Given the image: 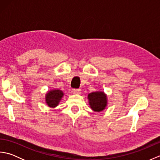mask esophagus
I'll use <instances>...</instances> for the list:
<instances>
[{
	"label": "esophagus",
	"instance_id": "esophagus-1",
	"mask_svg": "<svg viewBox=\"0 0 160 160\" xmlns=\"http://www.w3.org/2000/svg\"><path fill=\"white\" fill-rule=\"evenodd\" d=\"M80 89H73L72 90V92L73 93H80Z\"/></svg>",
	"mask_w": 160,
	"mask_h": 160
}]
</instances>
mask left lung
Listing matches in <instances>:
<instances>
[{"label":"left lung","mask_w":160,"mask_h":160,"mask_svg":"<svg viewBox=\"0 0 160 160\" xmlns=\"http://www.w3.org/2000/svg\"><path fill=\"white\" fill-rule=\"evenodd\" d=\"M91 108L95 111H101L107 106V96L103 92H93L88 95Z\"/></svg>","instance_id":"obj_1"}]
</instances>
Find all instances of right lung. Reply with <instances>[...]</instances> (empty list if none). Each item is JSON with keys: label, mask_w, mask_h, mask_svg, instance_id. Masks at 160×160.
Wrapping results in <instances>:
<instances>
[{"label": "right lung", "mask_w": 160, "mask_h": 160, "mask_svg": "<svg viewBox=\"0 0 160 160\" xmlns=\"http://www.w3.org/2000/svg\"><path fill=\"white\" fill-rule=\"evenodd\" d=\"M63 96L62 91L53 90L47 93L46 102L50 107H56Z\"/></svg>", "instance_id": "right-lung-1"}]
</instances>
